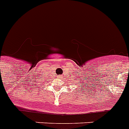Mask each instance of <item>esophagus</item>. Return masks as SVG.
<instances>
[{
  "label": "esophagus",
  "instance_id": "1",
  "mask_svg": "<svg viewBox=\"0 0 129 129\" xmlns=\"http://www.w3.org/2000/svg\"><path fill=\"white\" fill-rule=\"evenodd\" d=\"M61 76H60V75L59 76V77H60H60H61Z\"/></svg>",
  "mask_w": 129,
  "mask_h": 129
}]
</instances>
